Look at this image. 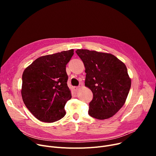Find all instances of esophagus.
<instances>
[{"instance_id": "1", "label": "esophagus", "mask_w": 156, "mask_h": 156, "mask_svg": "<svg viewBox=\"0 0 156 156\" xmlns=\"http://www.w3.org/2000/svg\"><path fill=\"white\" fill-rule=\"evenodd\" d=\"M79 89V87H73V90H74V91L75 92H77L78 91V90Z\"/></svg>"}]
</instances>
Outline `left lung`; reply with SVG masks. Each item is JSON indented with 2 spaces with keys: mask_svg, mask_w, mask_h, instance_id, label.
<instances>
[{
  "mask_svg": "<svg viewBox=\"0 0 156 156\" xmlns=\"http://www.w3.org/2000/svg\"><path fill=\"white\" fill-rule=\"evenodd\" d=\"M76 53L85 68V85L93 93L88 114L98 119L113 116L125 103L131 87L125 64L111 54L87 49Z\"/></svg>",
  "mask_w": 156,
  "mask_h": 156,
  "instance_id": "8db88e82",
  "label": "left lung"
}]
</instances>
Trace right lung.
<instances>
[{
    "label": "right lung",
    "mask_w": 156,
    "mask_h": 156,
    "mask_svg": "<svg viewBox=\"0 0 156 156\" xmlns=\"http://www.w3.org/2000/svg\"><path fill=\"white\" fill-rule=\"evenodd\" d=\"M73 52L71 49L40 57L23 73V101L41 121L52 122L65 116L64 106L71 98L66 66Z\"/></svg>",
    "instance_id": "right-lung-1"
}]
</instances>
